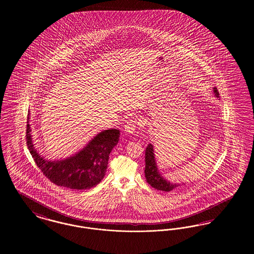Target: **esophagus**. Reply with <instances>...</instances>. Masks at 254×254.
<instances>
[{"label": "esophagus", "instance_id": "1", "mask_svg": "<svg viewBox=\"0 0 254 254\" xmlns=\"http://www.w3.org/2000/svg\"><path fill=\"white\" fill-rule=\"evenodd\" d=\"M138 127V123L136 121H130L127 122V124L125 125V131L127 133H133Z\"/></svg>", "mask_w": 254, "mask_h": 254}]
</instances>
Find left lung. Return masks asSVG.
Returning a JSON list of instances; mask_svg holds the SVG:
<instances>
[{
	"label": "left lung",
	"mask_w": 254,
	"mask_h": 254,
	"mask_svg": "<svg viewBox=\"0 0 254 254\" xmlns=\"http://www.w3.org/2000/svg\"><path fill=\"white\" fill-rule=\"evenodd\" d=\"M215 96L219 97V92L217 88H213ZM145 175L146 182L154 189L158 190H163V191H170L174 190L178 185L176 184H171L170 182L167 181L163 176L159 173L158 171L155 158H154V150H153V145L151 144L146 146L145 149Z\"/></svg>",
	"instance_id": "8db88e82"
}]
</instances>
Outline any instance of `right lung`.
I'll use <instances>...</instances> for the list:
<instances>
[{
  "label": "right lung",
  "mask_w": 254,
  "mask_h": 254,
  "mask_svg": "<svg viewBox=\"0 0 254 254\" xmlns=\"http://www.w3.org/2000/svg\"><path fill=\"white\" fill-rule=\"evenodd\" d=\"M30 132V126L27 124L26 145L37 167L53 184L71 190H87L102 181L108 169L109 154L120 137L119 129H107L98 133L75 155L64 160L49 161L38 153Z\"/></svg>",
  "instance_id": "right-lung-1"
}]
</instances>
